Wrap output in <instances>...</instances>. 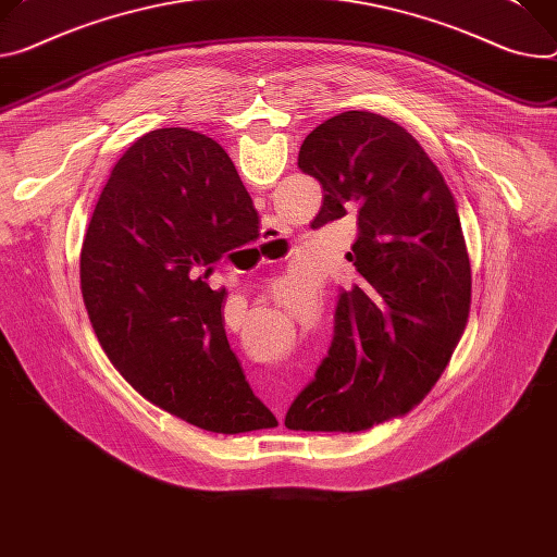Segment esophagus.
<instances>
[{"label": "esophagus", "mask_w": 557, "mask_h": 557, "mask_svg": "<svg viewBox=\"0 0 557 557\" xmlns=\"http://www.w3.org/2000/svg\"><path fill=\"white\" fill-rule=\"evenodd\" d=\"M262 233H264V235H273V226H267Z\"/></svg>", "instance_id": "obj_1"}]
</instances>
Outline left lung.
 I'll return each instance as SVG.
<instances>
[{
    "instance_id": "8db88e82",
    "label": "left lung",
    "mask_w": 557,
    "mask_h": 557,
    "mask_svg": "<svg viewBox=\"0 0 557 557\" xmlns=\"http://www.w3.org/2000/svg\"><path fill=\"white\" fill-rule=\"evenodd\" d=\"M297 166L324 190L313 228L358 218L346 260L360 280L339 293L329 356L284 424L360 433L420 404L465 333L471 264L458 205L418 139L367 111L320 124Z\"/></svg>"
}]
</instances>
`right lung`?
<instances>
[{
	"mask_svg": "<svg viewBox=\"0 0 557 557\" xmlns=\"http://www.w3.org/2000/svg\"><path fill=\"white\" fill-rule=\"evenodd\" d=\"M258 211L226 150L188 128L141 135L97 199L79 258L95 335L150 404L211 433L277 426L252 395L209 275L258 237Z\"/></svg>",
	"mask_w": 557,
	"mask_h": 557,
	"instance_id": "add662e5",
	"label": "right lung"
}]
</instances>
